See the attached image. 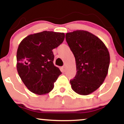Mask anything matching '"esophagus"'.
Returning <instances> with one entry per match:
<instances>
[{
    "instance_id": "1",
    "label": "esophagus",
    "mask_w": 124,
    "mask_h": 124,
    "mask_svg": "<svg viewBox=\"0 0 124 124\" xmlns=\"http://www.w3.org/2000/svg\"><path fill=\"white\" fill-rule=\"evenodd\" d=\"M61 70H62V72H65V70H66V68H65V66L61 67Z\"/></svg>"
}]
</instances>
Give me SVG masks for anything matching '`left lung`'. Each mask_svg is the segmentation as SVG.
<instances>
[{
  "label": "left lung",
  "mask_w": 124,
  "mask_h": 124,
  "mask_svg": "<svg viewBox=\"0 0 124 124\" xmlns=\"http://www.w3.org/2000/svg\"><path fill=\"white\" fill-rule=\"evenodd\" d=\"M65 38L76 65V75L70 80L71 87L79 94L89 95L99 89L107 75L108 50L100 38L87 31L68 32Z\"/></svg>",
  "instance_id": "left-lung-1"
}]
</instances>
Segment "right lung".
Segmentation results:
<instances>
[{"label": "right lung", "instance_id": "obj_1", "mask_svg": "<svg viewBox=\"0 0 124 124\" xmlns=\"http://www.w3.org/2000/svg\"><path fill=\"white\" fill-rule=\"evenodd\" d=\"M63 32L44 31L30 34L20 43L17 51V70L27 89L38 95L54 89L62 73L54 65L52 49L63 42Z\"/></svg>", "mask_w": 124, "mask_h": 124}]
</instances>
